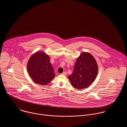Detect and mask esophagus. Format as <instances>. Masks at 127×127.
Wrapping results in <instances>:
<instances>
[{"label":"esophagus","mask_w":127,"mask_h":127,"mask_svg":"<svg viewBox=\"0 0 127 127\" xmlns=\"http://www.w3.org/2000/svg\"><path fill=\"white\" fill-rule=\"evenodd\" d=\"M63 75H67V73L66 72H63L62 73Z\"/></svg>","instance_id":"1"}]
</instances>
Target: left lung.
Returning <instances> with one entry per match:
<instances>
[{
    "instance_id": "8db88e82",
    "label": "left lung",
    "mask_w": 127,
    "mask_h": 127,
    "mask_svg": "<svg viewBox=\"0 0 127 127\" xmlns=\"http://www.w3.org/2000/svg\"><path fill=\"white\" fill-rule=\"evenodd\" d=\"M97 72L98 66L95 58L90 53L85 52L78 58L72 74L68 78L74 88L82 90L93 82Z\"/></svg>"
}]
</instances>
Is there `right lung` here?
Returning <instances> with one entry per match:
<instances>
[{
	"instance_id": "right-lung-1",
	"label": "right lung",
	"mask_w": 127,
	"mask_h": 127,
	"mask_svg": "<svg viewBox=\"0 0 127 127\" xmlns=\"http://www.w3.org/2000/svg\"><path fill=\"white\" fill-rule=\"evenodd\" d=\"M27 70L33 81L42 86L48 84L56 75L49 56L42 51L37 52L31 56L27 64Z\"/></svg>"
}]
</instances>
